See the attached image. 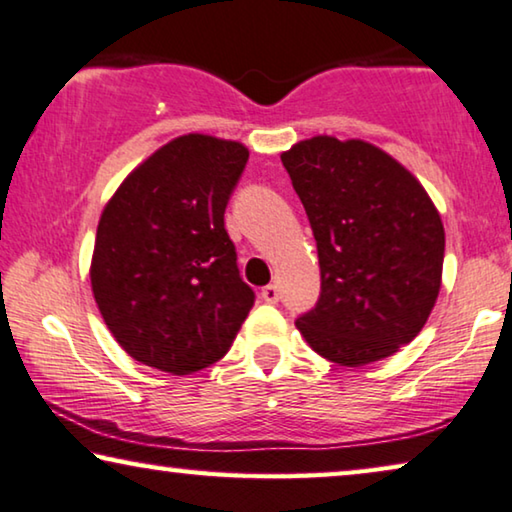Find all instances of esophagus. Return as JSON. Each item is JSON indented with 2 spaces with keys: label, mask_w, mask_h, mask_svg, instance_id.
<instances>
[{
  "label": "esophagus",
  "mask_w": 512,
  "mask_h": 512,
  "mask_svg": "<svg viewBox=\"0 0 512 512\" xmlns=\"http://www.w3.org/2000/svg\"><path fill=\"white\" fill-rule=\"evenodd\" d=\"M261 298L268 302V305H277V302H279V288L274 284H268L261 291Z\"/></svg>",
  "instance_id": "obj_1"
}]
</instances>
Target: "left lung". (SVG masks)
Masks as SVG:
<instances>
[{"mask_svg": "<svg viewBox=\"0 0 512 512\" xmlns=\"http://www.w3.org/2000/svg\"><path fill=\"white\" fill-rule=\"evenodd\" d=\"M314 231L321 295L295 325L318 355L360 367L427 323L446 233L422 184L365 140L316 136L281 154Z\"/></svg>", "mask_w": 512, "mask_h": 512, "instance_id": "1", "label": "left lung"}]
</instances>
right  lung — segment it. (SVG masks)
Masks as SVG:
<instances>
[{
  "label": "right lung",
  "instance_id": "obj_1",
  "mask_svg": "<svg viewBox=\"0 0 512 512\" xmlns=\"http://www.w3.org/2000/svg\"><path fill=\"white\" fill-rule=\"evenodd\" d=\"M247 159L242 143L189 133L145 159L103 207L92 291L133 360L184 376L231 348L256 300L224 226Z\"/></svg>",
  "mask_w": 512,
  "mask_h": 512
}]
</instances>
